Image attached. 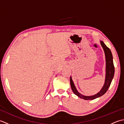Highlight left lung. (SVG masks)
<instances>
[{
	"label": "left lung",
	"instance_id": "obj_1",
	"mask_svg": "<svg viewBox=\"0 0 124 124\" xmlns=\"http://www.w3.org/2000/svg\"><path fill=\"white\" fill-rule=\"evenodd\" d=\"M100 43H101V46L102 47L103 49L104 50V54H105V57H106V77H105V81L104 85L103 86L101 90L98 93L94 95L91 96H85L84 95L79 93L77 91V88H76V86L75 85L72 79V77H70V85L71 87L72 91L73 93L79 97L80 98L86 100H92L94 99H95L97 97H99L100 96H102L106 93L109 87H110V84L111 83V81L112 80V79L114 78V74H115V67L114 65V62H113V56L112 53L110 51V49L108 47L104 42L100 40Z\"/></svg>",
	"mask_w": 124,
	"mask_h": 124
}]
</instances>
